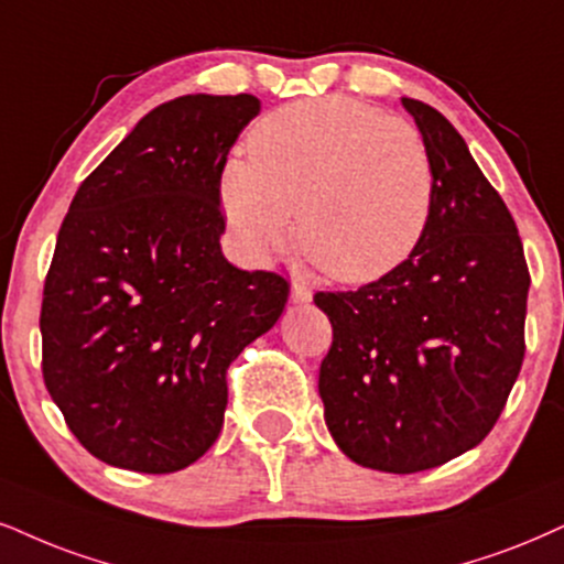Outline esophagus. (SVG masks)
Segmentation results:
<instances>
[{
	"label": "esophagus",
	"instance_id": "esophagus-1",
	"mask_svg": "<svg viewBox=\"0 0 564 564\" xmlns=\"http://www.w3.org/2000/svg\"><path fill=\"white\" fill-rule=\"evenodd\" d=\"M311 297H314V293H311L308 284L293 282V288H290V301H293V303H308Z\"/></svg>",
	"mask_w": 564,
	"mask_h": 564
}]
</instances>
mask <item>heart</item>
Returning <instances> with one entry per match:
<instances>
[{
	"mask_svg": "<svg viewBox=\"0 0 564 564\" xmlns=\"http://www.w3.org/2000/svg\"><path fill=\"white\" fill-rule=\"evenodd\" d=\"M434 162L421 130L345 96L274 109L248 135V162L221 177L227 221L242 253L269 261L297 238L337 282L398 269L426 232Z\"/></svg>",
	"mask_w": 564,
	"mask_h": 564,
	"instance_id": "1",
	"label": "heart"
}]
</instances>
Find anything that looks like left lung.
<instances>
[{"label":"left lung","instance_id":"8db88e82","mask_svg":"<svg viewBox=\"0 0 564 564\" xmlns=\"http://www.w3.org/2000/svg\"><path fill=\"white\" fill-rule=\"evenodd\" d=\"M434 162V208L413 253L358 290L316 293L332 322L318 394L350 460L419 474L486 440L525 356L531 274L516 219L463 135L402 99Z\"/></svg>","mask_w":564,"mask_h":564}]
</instances>
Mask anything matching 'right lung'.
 Here are the masks:
<instances>
[{"mask_svg":"<svg viewBox=\"0 0 564 564\" xmlns=\"http://www.w3.org/2000/svg\"><path fill=\"white\" fill-rule=\"evenodd\" d=\"M261 101L180 96L151 109L78 193L41 303V371L75 440L138 474L217 442L227 368L282 316L290 284L221 256V172Z\"/></svg>","mask_w":564,"mask_h":564,"instance_id":"obj_1","label":"right lung"}]
</instances>
